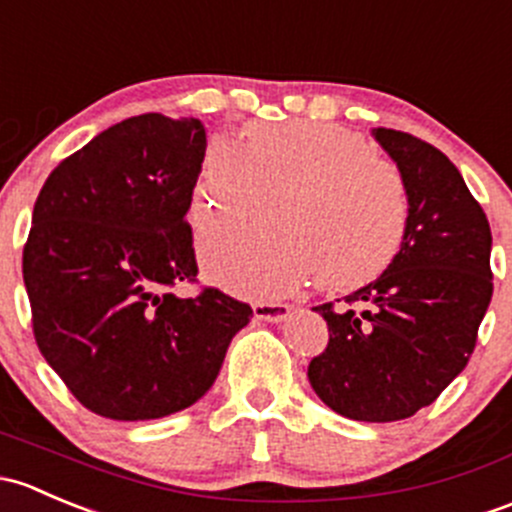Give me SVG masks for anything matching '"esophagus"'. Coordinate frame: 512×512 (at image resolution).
<instances>
[{"label":"esophagus","mask_w":512,"mask_h":512,"mask_svg":"<svg viewBox=\"0 0 512 512\" xmlns=\"http://www.w3.org/2000/svg\"><path fill=\"white\" fill-rule=\"evenodd\" d=\"M254 315L258 320H268V323H281L291 315V305L273 303V300H258L254 303Z\"/></svg>","instance_id":"obj_1"}]
</instances>
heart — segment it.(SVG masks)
Here are the masks:
<instances>
[{"label":"heart","instance_id":"obj_1","mask_svg":"<svg viewBox=\"0 0 512 512\" xmlns=\"http://www.w3.org/2000/svg\"><path fill=\"white\" fill-rule=\"evenodd\" d=\"M281 199V226H234L199 241L226 291L273 298L305 281L355 291L382 276L409 229V189L392 162L335 123H254L246 142L214 138L194 187L197 229L256 221Z\"/></svg>","mask_w":512,"mask_h":512}]
</instances>
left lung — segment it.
I'll use <instances>...</instances> for the list:
<instances>
[{
  "label": "left lung",
  "instance_id": "1",
  "mask_svg": "<svg viewBox=\"0 0 512 512\" xmlns=\"http://www.w3.org/2000/svg\"><path fill=\"white\" fill-rule=\"evenodd\" d=\"M409 189V229L397 258L345 303L315 305L328 347L308 365L310 387L355 421L409 419L468 365L493 295L491 226L456 165L429 142L374 128Z\"/></svg>",
  "mask_w": 512,
  "mask_h": 512
}]
</instances>
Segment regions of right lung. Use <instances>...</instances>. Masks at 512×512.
<instances>
[{
    "mask_svg": "<svg viewBox=\"0 0 512 512\" xmlns=\"http://www.w3.org/2000/svg\"><path fill=\"white\" fill-rule=\"evenodd\" d=\"M207 133L197 118L135 115L61 162L41 187L24 286L44 360L93 414L145 421L207 394L254 310L204 288L184 221Z\"/></svg>",
    "mask_w": 512,
    "mask_h": 512,
    "instance_id": "1",
    "label": "right lung"
}]
</instances>
